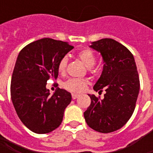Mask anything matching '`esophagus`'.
<instances>
[{"mask_svg":"<svg viewBox=\"0 0 153 153\" xmlns=\"http://www.w3.org/2000/svg\"><path fill=\"white\" fill-rule=\"evenodd\" d=\"M79 97V94H72V98L73 99H76V98H78Z\"/></svg>","mask_w":153,"mask_h":153,"instance_id":"esophagus-1","label":"esophagus"}]
</instances>
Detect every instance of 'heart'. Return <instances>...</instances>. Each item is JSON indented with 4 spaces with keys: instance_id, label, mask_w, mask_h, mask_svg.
<instances>
[{
    "instance_id": "obj_1",
    "label": "heart",
    "mask_w": 153,
    "mask_h": 153,
    "mask_svg": "<svg viewBox=\"0 0 153 153\" xmlns=\"http://www.w3.org/2000/svg\"><path fill=\"white\" fill-rule=\"evenodd\" d=\"M78 56L82 62H83L84 65L88 68H91L94 66L96 62L95 55H94V53L89 50V49H84L79 51L78 54ZM67 58L63 57L62 59L60 60L58 65V71L60 74L64 73L66 67H67ZM86 80L79 79H70L67 82H65L63 84V86L68 91L71 92H81L85 89L86 86Z\"/></svg>"
}]
</instances>
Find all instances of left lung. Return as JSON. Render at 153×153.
Here are the masks:
<instances>
[{
	"label": "left lung",
	"instance_id": "obj_1",
	"mask_svg": "<svg viewBox=\"0 0 153 153\" xmlns=\"http://www.w3.org/2000/svg\"><path fill=\"white\" fill-rule=\"evenodd\" d=\"M90 48L100 53L104 62L102 74L93 88L100 93L104 89L105 94L103 99L88 94L91 103L84 117L94 130L111 133L123 127L135 109L140 91L137 65L133 54L113 39L92 42Z\"/></svg>",
	"mask_w": 153,
	"mask_h": 153
}]
</instances>
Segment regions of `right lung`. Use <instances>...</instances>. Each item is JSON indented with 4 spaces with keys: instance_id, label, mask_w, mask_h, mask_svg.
<instances>
[{
    "instance_id": "obj_1",
    "label": "right lung",
    "mask_w": 153,
    "mask_h": 153,
    "mask_svg": "<svg viewBox=\"0 0 153 153\" xmlns=\"http://www.w3.org/2000/svg\"><path fill=\"white\" fill-rule=\"evenodd\" d=\"M74 47L67 42L44 38L20 51L11 80V98L19 118L33 133L55 130L62 123L71 94L58 88L52 95L47 89L49 79L59 75V62Z\"/></svg>"
}]
</instances>
